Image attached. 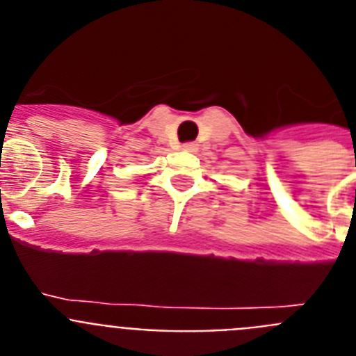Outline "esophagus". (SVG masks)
<instances>
[{"label":"esophagus","instance_id":"esophagus-1","mask_svg":"<svg viewBox=\"0 0 356 356\" xmlns=\"http://www.w3.org/2000/svg\"><path fill=\"white\" fill-rule=\"evenodd\" d=\"M184 151H188V153H196V151H197V144L196 143L184 144Z\"/></svg>","mask_w":356,"mask_h":356}]
</instances>
